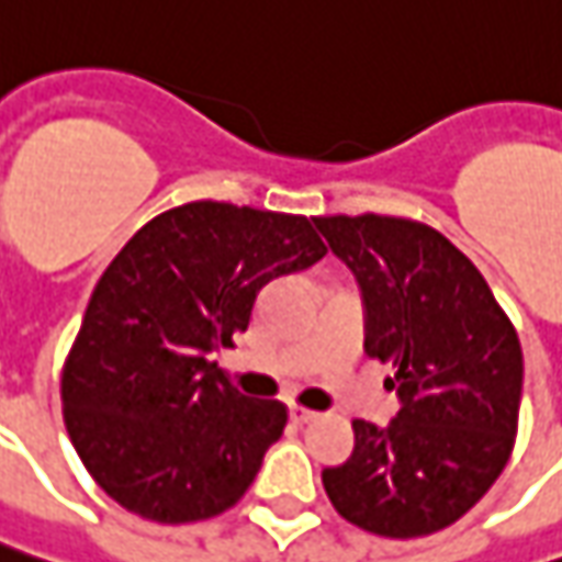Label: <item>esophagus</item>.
I'll return each instance as SVG.
<instances>
[{"label": "esophagus", "instance_id": "1", "mask_svg": "<svg viewBox=\"0 0 562 562\" xmlns=\"http://www.w3.org/2000/svg\"><path fill=\"white\" fill-rule=\"evenodd\" d=\"M289 416H292V423H311V419H317V414L314 411H307V407H299V404H292L289 407Z\"/></svg>", "mask_w": 562, "mask_h": 562}]
</instances>
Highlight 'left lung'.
<instances>
[{
  "label": "left lung",
  "instance_id": "left-lung-1",
  "mask_svg": "<svg viewBox=\"0 0 562 562\" xmlns=\"http://www.w3.org/2000/svg\"><path fill=\"white\" fill-rule=\"evenodd\" d=\"M363 299V351L395 367L401 411L355 419V451L323 470L358 529L419 538L457 522L504 473L522 397V348L475 263L407 217H314Z\"/></svg>",
  "mask_w": 562,
  "mask_h": 562
}]
</instances>
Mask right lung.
<instances>
[{
    "mask_svg": "<svg viewBox=\"0 0 562 562\" xmlns=\"http://www.w3.org/2000/svg\"><path fill=\"white\" fill-rule=\"evenodd\" d=\"M326 245L301 214L189 202L148 221L95 282L61 370L68 436L99 488L151 522L229 510L289 411L217 367L263 285Z\"/></svg>",
    "mask_w": 562,
    "mask_h": 562,
    "instance_id": "add662e5",
    "label": "right lung"
}]
</instances>
